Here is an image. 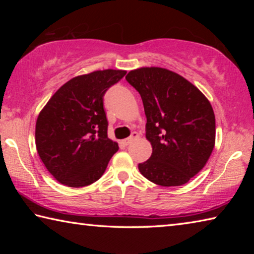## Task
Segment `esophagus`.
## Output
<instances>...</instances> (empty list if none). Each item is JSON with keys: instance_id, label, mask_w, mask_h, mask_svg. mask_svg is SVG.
Wrapping results in <instances>:
<instances>
[{"instance_id": "esophagus-1", "label": "esophagus", "mask_w": 254, "mask_h": 254, "mask_svg": "<svg viewBox=\"0 0 254 254\" xmlns=\"http://www.w3.org/2000/svg\"><path fill=\"white\" fill-rule=\"evenodd\" d=\"M139 136V134H137L136 132H132V134L127 137V139H126V140H123L122 142H123V144L124 145H127V144H130L133 140L134 139H136V137Z\"/></svg>"}]
</instances>
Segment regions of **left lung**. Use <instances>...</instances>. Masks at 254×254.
Returning <instances> with one entry per match:
<instances>
[{
  "mask_svg": "<svg viewBox=\"0 0 254 254\" xmlns=\"http://www.w3.org/2000/svg\"><path fill=\"white\" fill-rule=\"evenodd\" d=\"M126 79L142 98L145 137L152 145L151 157L139 163L140 173L160 186L186 184L214 149L212 105L198 88L165 68H139Z\"/></svg>",
  "mask_w": 254,
  "mask_h": 254,
  "instance_id": "left-lung-1",
  "label": "left lung"
}]
</instances>
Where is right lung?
Instances as JSON below:
<instances>
[{
    "label": "right lung",
    "instance_id": "obj_1",
    "mask_svg": "<svg viewBox=\"0 0 254 254\" xmlns=\"http://www.w3.org/2000/svg\"><path fill=\"white\" fill-rule=\"evenodd\" d=\"M124 70L77 76L56 92L36 124V145L49 173L68 187L88 186L102 177L119 150L107 136L104 95Z\"/></svg>",
    "mask_w": 254,
    "mask_h": 254
}]
</instances>
